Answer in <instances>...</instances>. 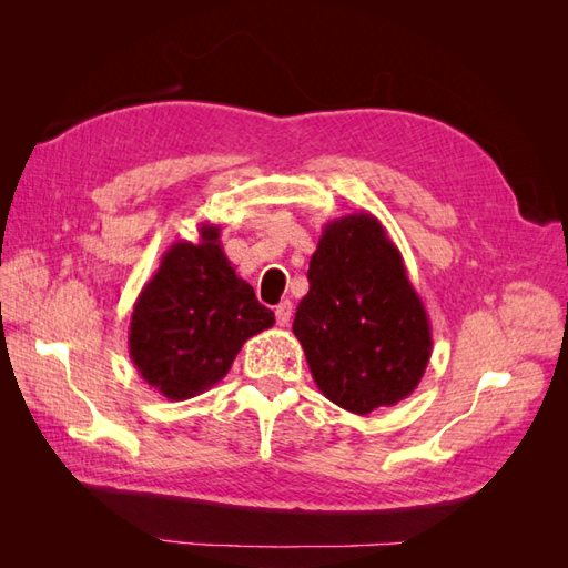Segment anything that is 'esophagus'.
<instances>
[{
	"mask_svg": "<svg viewBox=\"0 0 568 568\" xmlns=\"http://www.w3.org/2000/svg\"><path fill=\"white\" fill-rule=\"evenodd\" d=\"M291 313H294V305H291V301H282L277 307H274V317H277V324H280V326H286V324H288Z\"/></svg>",
	"mask_w": 568,
	"mask_h": 568,
	"instance_id": "obj_1",
	"label": "esophagus"
}]
</instances>
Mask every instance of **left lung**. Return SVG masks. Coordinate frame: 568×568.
<instances>
[{
    "label": "left lung",
    "instance_id": "left-lung-1",
    "mask_svg": "<svg viewBox=\"0 0 568 568\" xmlns=\"http://www.w3.org/2000/svg\"><path fill=\"white\" fill-rule=\"evenodd\" d=\"M307 282L294 334L324 398L369 415L412 395L432 359V322L382 222H326Z\"/></svg>",
    "mask_w": 568,
    "mask_h": 568
}]
</instances>
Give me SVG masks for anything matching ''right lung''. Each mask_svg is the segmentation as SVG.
<instances>
[{"label":"right lung","instance_id":"1","mask_svg":"<svg viewBox=\"0 0 568 568\" xmlns=\"http://www.w3.org/2000/svg\"><path fill=\"white\" fill-rule=\"evenodd\" d=\"M274 324L222 251L220 227L175 242L132 307L128 348L142 379L168 400H189L225 379L244 343Z\"/></svg>","mask_w":568,"mask_h":568}]
</instances>
